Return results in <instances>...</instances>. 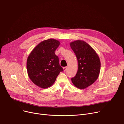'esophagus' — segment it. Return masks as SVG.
I'll list each match as a JSON object with an SVG mask.
<instances>
[{
    "label": "esophagus",
    "mask_w": 124,
    "mask_h": 124,
    "mask_svg": "<svg viewBox=\"0 0 124 124\" xmlns=\"http://www.w3.org/2000/svg\"><path fill=\"white\" fill-rule=\"evenodd\" d=\"M67 70V67H64V68H63V71H65Z\"/></svg>",
    "instance_id": "obj_1"
}]
</instances>
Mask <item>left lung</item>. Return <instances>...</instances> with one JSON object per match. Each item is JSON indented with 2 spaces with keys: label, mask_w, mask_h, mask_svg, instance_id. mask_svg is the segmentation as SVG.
<instances>
[{
  "label": "left lung",
  "mask_w": 124,
  "mask_h": 124,
  "mask_svg": "<svg viewBox=\"0 0 124 124\" xmlns=\"http://www.w3.org/2000/svg\"><path fill=\"white\" fill-rule=\"evenodd\" d=\"M78 62V70L71 82L77 88L85 89L96 81L101 70L99 56L88 43L77 40L70 43Z\"/></svg>",
  "instance_id": "obj_1"
}]
</instances>
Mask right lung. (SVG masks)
Wrapping results in <instances>:
<instances>
[{"label": "right lung", "instance_id": "add662e5", "mask_svg": "<svg viewBox=\"0 0 124 124\" xmlns=\"http://www.w3.org/2000/svg\"><path fill=\"white\" fill-rule=\"evenodd\" d=\"M60 42L49 39L36 46L29 54L26 62L28 76L31 81L42 89L52 86L63 69L54 52Z\"/></svg>", "mask_w": 124, "mask_h": 124}]
</instances>
